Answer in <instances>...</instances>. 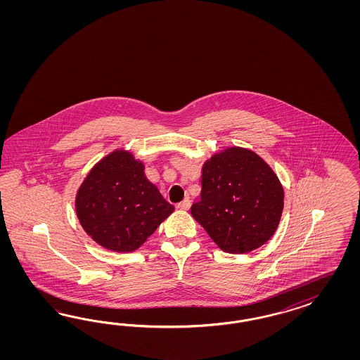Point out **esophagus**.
<instances>
[{
	"label": "esophagus",
	"instance_id": "34e87169",
	"mask_svg": "<svg viewBox=\"0 0 360 360\" xmlns=\"http://www.w3.org/2000/svg\"><path fill=\"white\" fill-rule=\"evenodd\" d=\"M190 207H191V200L190 199H185V200H182L181 203L176 205V208L182 210V211H187Z\"/></svg>",
	"mask_w": 360,
	"mask_h": 360
}]
</instances>
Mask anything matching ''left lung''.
<instances>
[{
    "label": "left lung",
    "instance_id": "left-lung-1",
    "mask_svg": "<svg viewBox=\"0 0 360 360\" xmlns=\"http://www.w3.org/2000/svg\"><path fill=\"white\" fill-rule=\"evenodd\" d=\"M283 208V186L271 166L235 146L203 165L200 200L191 215L220 250L248 253L272 238Z\"/></svg>",
    "mask_w": 360,
    "mask_h": 360
}]
</instances>
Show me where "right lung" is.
<instances>
[{"label": "right lung", "instance_id": "1", "mask_svg": "<svg viewBox=\"0 0 360 360\" xmlns=\"http://www.w3.org/2000/svg\"><path fill=\"white\" fill-rule=\"evenodd\" d=\"M143 169L131 153L115 150L91 169L77 190L82 227L109 251H136L174 211Z\"/></svg>", "mask_w": 360, "mask_h": 360}]
</instances>
